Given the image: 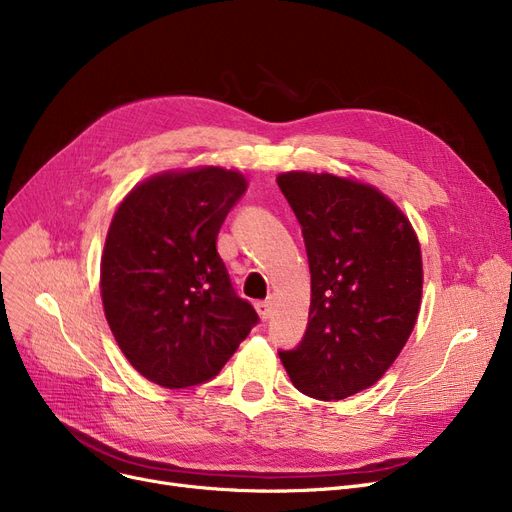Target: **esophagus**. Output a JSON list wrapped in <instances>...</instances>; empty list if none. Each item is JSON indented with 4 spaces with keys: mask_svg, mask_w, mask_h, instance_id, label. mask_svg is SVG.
<instances>
[{
    "mask_svg": "<svg viewBox=\"0 0 512 512\" xmlns=\"http://www.w3.org/2000/svg\"><path fill=\"white\" fill-rule=\"evenodd\" d=\"M255 309H257V313H259V317H261L263 321H267V319H270V317L274 315V307H272L270 301H259V303H255Z\"/></svg>",
    "mask_w": 512,
    "mask_h": 512,
    "instance_id": "esophagus-1",
    "label": "esophagus"
}]
</instances>
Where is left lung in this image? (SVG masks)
Masks as SVG:
<instances>
[{
    "mask_svg": "<svg viewBox=\"0 0 512 512\" xmlns=\"http://www.w3.org/2000/svg\"><path fill=\"white\" fill-rule=\"evenodd\" d=\"M276 182L301 224L311 270L305 338L280 361L299 392L342 400L378 384L415 328L419 238L392 199L357 178L292 170Z\"/></svg>",
    "mask_w": 512,
    "mask_h": 512,
    "instance_id": "1",
    "label": "left lung"
}]
</instances>
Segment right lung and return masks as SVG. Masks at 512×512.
I'll return each instance as SVG.
<instances>
[{
    "label": "right lung",
    "instance_id": "add662e5",
    "mask_svg": "<svg viewBox=\"0 0 512 512\" xmlns=\"http://www.w3.org/2000/svg\"><path fill=\"white\" fill-rule=\"evenodd\" d=\"M238 170H166L120 201L101 253L107 326L128 363L170 390L211 380L257 324L215 249L247 191Z\"/></svg>",
    "mask_w": 512,
    "mask_h": 512
}]
</instances>
